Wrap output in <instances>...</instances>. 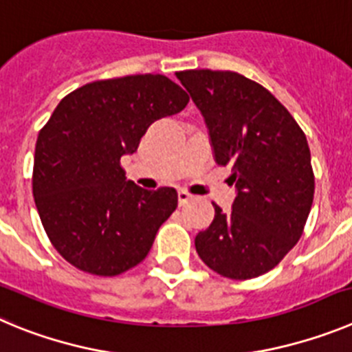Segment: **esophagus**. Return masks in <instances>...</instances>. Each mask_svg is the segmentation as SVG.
Wrapping results in <instances>:
<instances>
[{"instance_id":"esophagus-1","label":"esophagus","mask_w":352,"mask_h":352,"mask_svg":"<svg viewBox=\"0 0 352 352\" xmlns=\"http://www.w3.org/2000/svg\"><path fill=\"white\" fill-rule=\"evenodd\" d=\"M191 198H192V195H189L188 191H184V189H180V191H179V205H180V207L188 204V201Z\"/></svg>"}]
</instances>
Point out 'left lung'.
<instances>
[{"label": "left lung", "mask_w": 352, "mask_h": 352, "mask_svg": "<svg viewBox=\"0 0 352 352\" xmlns=\"http://www.w3.org/2000/svg\"><path fill=\"white\" fill-rule=\"evenodd\" d=\"M201 112L215 163L231 164V212L214 205L210 226L195 239L201 261L245 280L267 274L302 236L314 199L310 151L286 107L235 72L175 74Z\"/></svg>", "instance_id": "obj_1"}]
</instances>
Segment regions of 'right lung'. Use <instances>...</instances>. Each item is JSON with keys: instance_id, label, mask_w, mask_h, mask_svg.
<instances>
[{"instance_id": "add662e5", "label": "right lung", "mask_w": 352, "mask_h": 352, "mask_svg": "<svg viewBox=\"0 0 352 352\" xmlns=\"http://www.w3.org/2000/svg\"><path fill=\"white\" fill-rule=\"evenodd\" d=\"M188 101L164 75L91 82L63 98L38 133L34 204L56 251L78 270L113 277L148 254L179 196L126 180L121 157L137 151L154 121Z\"/></svg>"}]
</instances>
